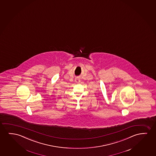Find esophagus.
I'll return each mask as SVG.
<instances>
[{
    "label": "esophagus",
    "instance_id": "1",
    "mask_svg": "<svg viewBox=\"0 0 156 156\" xmlns=\"http://www.w3.org/2000/svg\"><path fill=\"white\" fill-rule=\"evenodd\" d=\"M75 81H76V83H79L80 81V79L78 78H76V79H75Z\"/></svg>",
    "mask_w": 156,
    "mask_h": 156
}]
</instances>
